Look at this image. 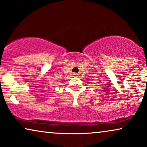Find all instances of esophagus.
I'll use <instances>...</instances> for the list:
<instances>
[{
	"instance_id": "obj_1",
	"label": "esophagus",
	"mask_w": 147,
	"mask_h": 147,
	"mask_svg": "<svg viewBox=\"0 0 147 147\" xmlns=\"http://www.w3.org/2000/svg\"><path fill=\"white\" fill-rule=\"evenodd\" d=\"M74 76H78V74H76V73H74Z\"/></svg>"
}]
</instances>
